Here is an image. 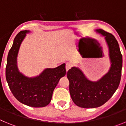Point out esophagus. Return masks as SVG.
<instances>
[{
  "mask_svg": "<svg viewBox=\"0 0 126 126\" xmlns=\"http://www.w3.org/2000/svg\"><path fill=\"white\" fill-rule=\"evenodd\" d=\"M71 68V65L69 64V63H66V65H65V69H66V71L67 72V71H69V70Z\"/></svg>",
  "mask_w": 126,
  "mask_h": 126,
  "instance_id": "obj_1",
  "label": "esophagus"
}]
</instances>
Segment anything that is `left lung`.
Listing matches in <instances>:
<instances>
[{
	"instance_id": "8db88e82",
	"label": "left lung",
	"mask_w": 126,
	"mask_h": 126,
	"mask_svg": "<svg viewBox=\"0 0 126 126\" xmlns=\"http://www.w3.org/2000/svg\"><path fill=\"white\" fill-rule=\"evenodd\" d=\"M95 32L104 36L109 48L110 67L98 81H91L78 67L67 73L71 98L77 106L85 109L102 106L110 98L119 87L121 78L122 56L117 41L110 33L101 29Z\"/></svg>"
}]
</instances>
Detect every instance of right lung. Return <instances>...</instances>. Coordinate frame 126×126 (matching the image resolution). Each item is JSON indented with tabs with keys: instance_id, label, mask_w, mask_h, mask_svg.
Segmentation results:
<instances>
[{
	"instance_id": "right-lung-1",
	"label": "right lung",
	"mask_w": 126,
	"mask_h": 126,
	"mask_svg": "<svg viewBox=\"0 0 126 126\" xmlns=\"http://www.w3.org/2000/svg\"><path fill=\"white\" fill-rule=\"evenodd\" d=\"M29 30L16 36L7 59L5 77L9 87L19 102L32 107H43L49 104L53 92L60 79L66 74L65 64L53 69L47 68L38 76L29 78L20 73L17 57L21 44Z\"/></svg>"
}]
</instances>
